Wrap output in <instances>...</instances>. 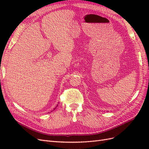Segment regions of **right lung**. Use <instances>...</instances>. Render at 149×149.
<instances>
[{
	"mask_svg": "<svg viewBox=\"0 0 149 149\" xmlns=\"http://www.w3.org/2000/svg\"><path fill=\"white\" fill-rule=\"evenodd\" d=\"M56 107H57V106H56Z\"/></svg>",
	"mask_w": 149,
	"mask_h": 149,
	"instance_id": "1",
	"label": "right lung"
}]
</instances>
